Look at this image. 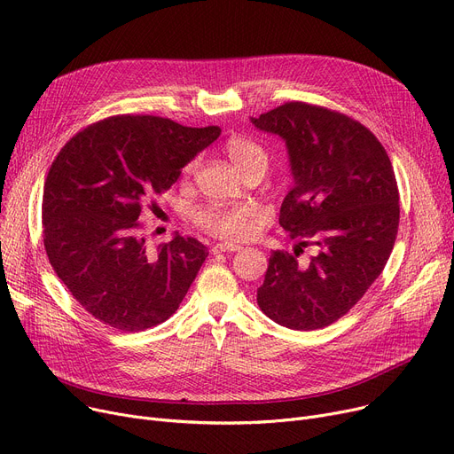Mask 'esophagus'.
<instances>
[{"label": "esophagus", "mask_w": 454, "mask_h": 454, "mask_svg": "<svg viewBox=\"0 0 454 454\" xmlns=\"http://www.w3.org/2000/svg\"><path fill=\"white\" fill-rule=\"evenodd\" d=\"M241 248H243L241 245H235V243H217V245H213L211 252L213 254H223V252H237Z\"/></svg>", "instance_id": "obj_1"}]
</instances>
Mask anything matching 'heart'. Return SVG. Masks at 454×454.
I'll return each mask as SVG.
<instances>
[{"label": "heart", "mask_w": 454, "mask_h": 454, "mask_svg": "<svg viewBox=\"0 0 454 454\" xmlns=\"http://www.w3.org/2000/svg\"><path fill=\"white\" fill-rule=\"evenodd\" d=\"M224 153L231 163L243 173H265L269 167V154L257 141L245 136H231L224 143ZM197 160L185 167V173H193ZM191 219L204 230L224 239H243L250 235L259 221V213L252 204H204L191 211Z\"/></svg>", "instance_id": "b5f03b06"}]
</instances>
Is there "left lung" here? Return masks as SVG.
Here are the masks:
<instances>
[{
  "label": "left lung",
  "instance_id": "obj_1",
  "mask_svg": "<svg viewBox=\"0 0 454 454\" xmlns=\"http://www.w3.org/2000/svg\"><path fill=\"white\" fill-rule=\"evenodd\" d=\"M252 123L283 137L294 185L279 224L298 239L294 254L274 250L257 305L298 331L342 318L383 272L399 226V191L380 141L346 114L300 101ZM305 246L317 252L300 260Z\"/></svg>",
  "mask_w": 454,
  "mask_h": 454
}]
</instances>
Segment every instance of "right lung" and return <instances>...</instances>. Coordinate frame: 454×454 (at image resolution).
<instances>
[{"label":"right lung","instance_id":"obj_1","mask_svg":"<svg viewBox=\"0 0 454 454\" xmlns=\"http://www.w3.org/2000/svg\"><path fill=\"white\" fill-rule=\"evenodd\" d=\"M219 134L125 114L88 125L60 149L43 184V247L91 317L134 333L176 311L207 248L176 233L149 250L137 219Z\"/></svg>","mask_w":454,"mask_h":454}]
</instances>
